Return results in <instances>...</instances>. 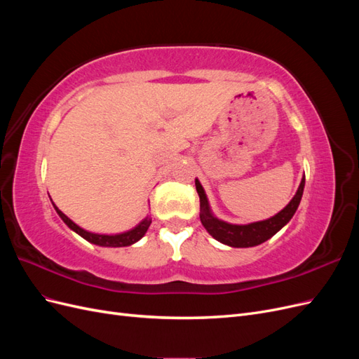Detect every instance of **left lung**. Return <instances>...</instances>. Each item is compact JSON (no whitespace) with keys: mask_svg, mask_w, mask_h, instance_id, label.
I'll return each instance as SVG.
<instances>
[{"mask_svg":"<svg viewBox=\"0 0 359 359\" xmlns=\"http://www.w3.org/2000/svg\"><path fill=\"white\" fill-rule=\"evenodd\" d=\"M194 184H196V190L201 199V222L205 229L222 244L236 248H247L268 241L271 236H274L281 227H285L290 222L293 214L297 212L299 206L304 193V186H306V177H302L295 196L290 199V202L283 210L277 212L276 215L269 217L266 220L253 222L247 224L227 223L224 220H220L219 217H215L214 212L211 211L208 198H206V193L202 187L201 181L196 178L194 180Z\"/></svg>","mask_w":359,"mask_h":359,"instance_id":"obj_1","label":"left lung"}]
</instances>
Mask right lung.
I'll return each instance as SVG.
<instances>
[{"label": "right lung", "instance_id": "obj_1", "mask_svg": "<svg viewBox=\"0 0 359 359\" xmlns=\"http://www.w3.org/2000/svg\"><path fill=\"white\" fill-rule=\"evenodd\" d=\"M50 202H52V199H50ZM52 205H53V208H55L57 214L61 217V220L66 223L73 232L81 235L83 240H86L88 243L95 244V245H100V247H127V245H132V244L137 243L140 238H142L147 233L148 227L151 224V217L147 215L142 222H140L139 224H136L133 229H130V231H126V232H121V233H115V235L94 233V232H88V231L82 229L81 226L76 224L61 210H58V206L55 203L52 202Z\"/></svg>", "mask_w": 359, "mask_h": 359}]
</instances>
